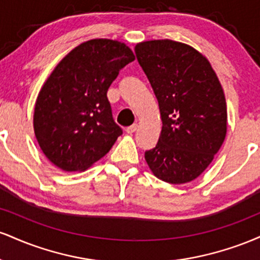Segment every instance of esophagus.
<instances>
[{"label":"esophagus","instance_id":"34e87169","mask_svg":"<svg viewBox=\"0 0 260 260\" xmlns=\"http://www.w3.org/2000/svg\"><path fill=\"white\" fill-rule=\"evenodd\" d=\"M137 128H138V124L134 123V124H132V126H129V127H127V128H126V132H127V133H129V134H132V133L136 132Z\"/></svg>","mask_w":260,"mask_h":260}]
</instances>
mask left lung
I'll use <instances>...</instances> for the list:
<instances>
[{
	"label": "left lung",
	"mask_w": 260,
	"mask_h": 260,
	"mask_svg": "<svg viewBox=\"0 0 260 260\" xmlns=\"http://www.w3.org/2000/svg\"><path fill=\"white\" fill-rule=\"evenodd\" d=\"M134 51L162 121L159 142L145 151V160L161 181H193L213 161L226 136V100L216 73L202 53L177 41H145Z\"/></svg>",
	"instance_id": "1"
}]
</instances>
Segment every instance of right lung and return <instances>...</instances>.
Wrapping results in <instances>:
<instances>
[{
  "label": "right lung",
  "mask_w": 260,
  "mask_h": 260,
  "mask_svg": "<svg viewBox=\"0 0 260 260\" xmlns=\"http://www.w3.org/2000/svg\"><path fill=\"white\" fill-rule=\"evenodd\" d=\"M132 50L120 41L80 44L56 66L38 95L34 131L43 153L63 171H84L109 153L121 136L107 90Z\"/></svg>",
  "instance_id": "add662e5"
}]
</instances>
